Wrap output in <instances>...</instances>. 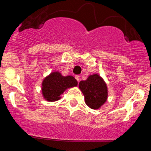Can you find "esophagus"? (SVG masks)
<instances>
[{"label": "esophagus", "instance_id": "obj_1", "mask_svg": "<svg viewBox=\"0 0 151 151\" xmlns=\"http://www.w3.org/2000/svg\"><path fill=\"white\" fill-rule=\"evenodd\" d=\"M75 79H77V81H78V82H79V75H76L75 76Z\"/></svg>", "mask_w": 151, "mask_h": 151}]
</instances>
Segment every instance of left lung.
<instances>
[{"label": "left lung", "mask_w": 151, "mask_h": 151, "mask_svg": "<svg viewBox=\"0 0 151 151\" xmlns=\"http://www.w3.org/2000/svg\"><path fill=\"white\" fill-rule=\"evenodd\" d=\"M79 88L84 94L86 104L92 109H99L108 98L106 84L97 74H91L86 80L81 81Z\"/></svg>", "instance_id": "left-lung-1"}]
</instances>
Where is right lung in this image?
<instances>
[{
	"instance_id": "add662e5",
	"label": "right lung",
	"mask_w": 151,
	"mask_h": 151,
	"mask_svg": "<svg viewBox=\"0 0 151 151\" xmlns=\"http://www.w3.org/2000/svg\"><path fill=\"white\" fill-rule=\"evenodd\" d=\"M77 81L72 76L64 77L59 72H53L43 79L42 93L47 101H56L61 99L60 95L69 88L77 86Z\"/></svg>"
}]
</instances>
